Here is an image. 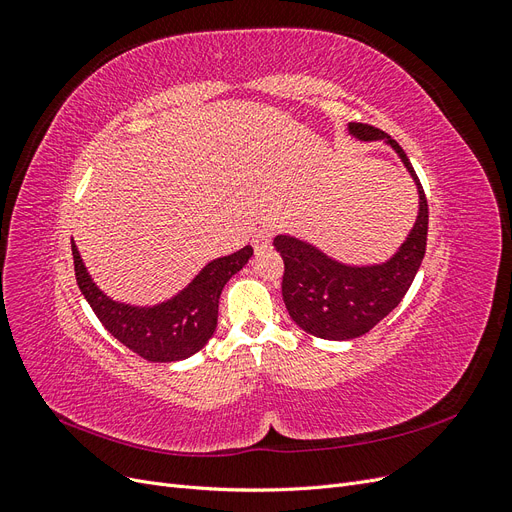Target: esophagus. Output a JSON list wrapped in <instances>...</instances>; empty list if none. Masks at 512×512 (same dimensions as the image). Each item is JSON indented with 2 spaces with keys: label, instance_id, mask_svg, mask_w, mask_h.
<instances>
[{
  "label": "esophagus",
  "instance_id": "34e87169",
  "mask_svg": "<svg viewBox=\"0 0 512 512\" xmlns=\"http://www.w3.org/2000/svg\"><path fill=\"white\" fill-rule=\"evenodd\" d=\"M271 239H273V230H271V228H260V230H256L254 237H252L254 250H256V252H265L267 247L271 245Z\"/></svg>",
  "mask_w": 512,
  "mask_h": 512
}]
</instances>
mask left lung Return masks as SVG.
I'll list each match as a JSON object with an SVG mask.
<instances>
[{
  "instance_id": "obj_1",
  "label": "left lung",
  "mask_w": 512,
  "mask_h": 512,
  "mask_svg": "<svg viewBox=\"0 0 512 512\" xmlns=\"http://www.w3.org/2000/svg\"><path fill=\"white\" fill-rule=\"evenodd\" d=\"M348 130L359 141H384L395 149L416 183L418 215L406 241L382 265L352 267L297 237L277 235L273 239L275 250L284 258L282 297L290 318L305 333L335 342L369 333L406 297L425 256L429 224L423 185L406 151L389 134L367 123H348Z\"/></svg>"
}]
</instances>
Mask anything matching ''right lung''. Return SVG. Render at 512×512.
I'll return each instance as SVG.
<instances>
[{
	"instance_id": "1",
	"label": "right lung",
	"mask_w": 512,
	"mask_h": 512,
	"mask_svg": "<svg viewBox=\"0 0 512 512\" xmlns=\"http://www.w3.org/2000/svg\"><path fill=\"white\" fill-rule=\"evenodd\" d=\"M252 245L215 258L173 299L138 307L108 299L91 280L83 258L72 241L74 273L83 297L104 329L151 363L183 361L203 348L218 327V305L226 282L252 258Z\"/></svg>"
}]
</instances>
